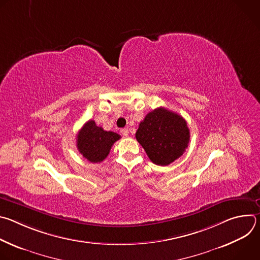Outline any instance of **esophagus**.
<instances>
[{"label": "esophagus", "instance_id": "1", "mask_svg": "<svg viewBox=\"0 0 260 260\" xmlns=\"http://www.w3.org/2000/svg\"><path fill=\"white\" fill-rule=\"evenodd\" d=\"M120 132H121L122 136H123V137H125V138H126V137H128V135H129V134H128V129H127V128H122Z\"/></svg>", "mask_w": 260, "mask_h": 260}]
</instances>
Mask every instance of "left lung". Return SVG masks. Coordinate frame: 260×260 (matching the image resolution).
Instances as JSON below:
<instances>
[{
  "label": "left lung",
  "instance_id": "left-lung-1",
  "mask_svg": "<svg viewBox=\"0 0 260 260\" xmlns=\"http://www.w3.org/2000/svg\"><path fill=\"white\" fill-rule=\"evenodd\" d=\"M136 139L153 164L169 166L183 155L188 147L190 133L182 116L160 107L140 122Z\"/></svg>",
  "mask_w": 260,
  "mask_h": 260
}]
</instances>
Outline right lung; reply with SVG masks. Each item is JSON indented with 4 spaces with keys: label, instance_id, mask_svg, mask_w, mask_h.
<instances>
[{
    "label": "right lung",
    "instance_id": "obj_1",
    "mask_svg": "<svg viewBox=\"0 0 260 260\" xmlns=\"http://www.w3.org/2000/svg\"><path fill=\"white\" fill-rule=\"evenodd\" d=\"M120 138L114 132L104 131L94 120H88L77 135V148L88 161L98 164L108 156L111 147Z\"/></svg>",
    "mask_w": 260,
    "mask_h": 260
}]
</instances>
